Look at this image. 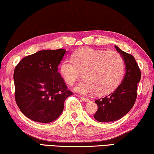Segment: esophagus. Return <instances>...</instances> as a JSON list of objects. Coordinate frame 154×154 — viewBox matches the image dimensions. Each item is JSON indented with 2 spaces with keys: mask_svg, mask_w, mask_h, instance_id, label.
<instances>
[{
  "mask_svg": "<svg viewBox=\"0 0 154 154\" xmlns=\"http://www.w3.org/2000/svg\"><path fill=\"white\" fill-rule=\"evenodd\" d=\"M81 99H82L83 101L86 102V103H87V102H89V99L87 98H83V97H81Z\"/></svg>",
  "mask_w": 154,
  "mask_h": 154,
  "instance_id": "obj_1",
  "label": "esophagus"
}]
</instances>
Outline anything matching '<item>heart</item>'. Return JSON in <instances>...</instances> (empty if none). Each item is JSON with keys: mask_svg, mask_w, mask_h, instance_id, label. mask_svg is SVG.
<instances>
[{"mask_svg": "<svg viewBox=\"0 0 154 154\" xmlns=\"http://www.w3.org/2000/svg\"><path fill=\"white\" fill-rule=\"evenodd\" d=\"M73 58L62 63L60 72L69 85H72L82 73L84 79L74 88L80 94L95 91L98 95L108 94L117 88L124 77V59L116 51L83 48L77 50Z\"/></svg>", "mask_w": 154, "mask_h": 154, "instance_id": "b5f03b06", "label": "heart"}]
</instances>
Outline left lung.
<instances>
[{"label":"left lung","instance_id":"obj_1","mask_svg":"<svg viewBox=\"0 0 154 154\" xmlns=\"http://www.w3.org/2000/svg\"><path fill=\"white\" fill-rule=\"evenodd\" d=\"M114 47L124 59L125 73L122 82L113 93L95 101L98 108L94 118L103 123L120 119L131 109L135 103L137 84L141 79V72L134 56L116 45Z\"/></svg>","mask_w":154,"mask_h":154}]
</instances>
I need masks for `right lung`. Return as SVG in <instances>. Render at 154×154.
<instances>
[{
  "label": "right lung",
  "instance_id": "add662e5",
  "mask_svg": "<svg viewBox=\"0 0 154 154\" xmlns=\"http://www.w3.org/2000/svg\"><path fill=\"white\" fill-rule=\"evenodd\" d=\"M67 51L42 50L27 56L15 67V100L21 112L30 119L50 123L59 117L64 102L72 95L58 72Z\"/></svg>",
  "mask_w": 154,
  "mask_h": 154
}]
</instances>
